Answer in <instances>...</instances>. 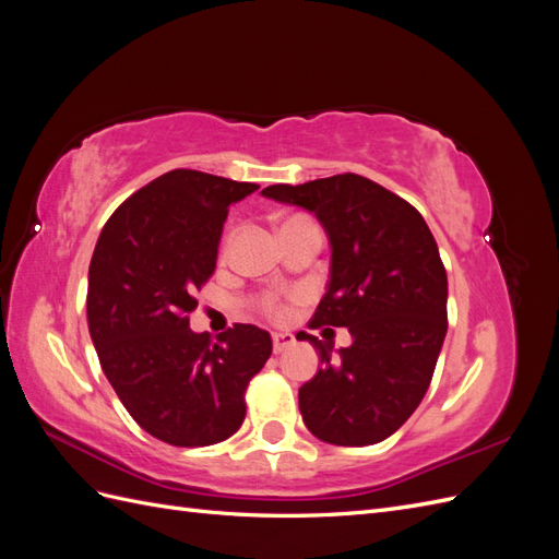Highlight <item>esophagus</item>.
<instances>
[{"instance_id":"1","label":"esophagus","mask_w":559,"mask_h":559,"mask_svg":"<svg viewBox=\"0 0 559 559\" xmlns=\"http://www.w3.org/2000/svg\"><path fill=\"white\" fill-rule=\"evenodd\" d=\"M296 343V337L292 333H273V349L275 354L284 352L286 347H292Z\"/></svg>"}]
</instances>
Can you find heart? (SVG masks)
Listing matches in <instances>:
<instances>
[{
    "mask_svg": "<svg viewBox=\"0 0 559 559\" xmlns=\"http://www.w3.org/2000/svg\"><path fill=\"white\" fill-rule=\"evenodd\" d=\"M302 218H308V216H300V214H296V216H289V218H286L284 224L302 222ZM261 310H263L265 314L273 317V319H282V317H286V306L282 302V298H277V296H263V298H261Z\"/></svg>",
    "mask_w": 559,
    "mask_h": 559,
    "instance_id": "obj_1",
    "label": "heart"
}]
</instances>
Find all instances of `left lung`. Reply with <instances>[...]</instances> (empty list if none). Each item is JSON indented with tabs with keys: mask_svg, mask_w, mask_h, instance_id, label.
<instances>
[{
	"mask_svg": "<svg viewBox=\"0 0 559 559\" xmlns=\"http://www.w3.org/2000/svg\"><path fill=\"white\" fill-rule=\"evenodd\" d=\"M312 212L331 242L329 289L310 326H347L352 345L300 331L321 359L298 389L306 427L324 443L373 445L425 399L448 333V275L421 214L361 175L261 191Z\"/></svg>",
	"mask_w": 559,
	"mask_h": 559,
	"instance_id": "obj_1",
	"label": "left lung"
}]
</instances>
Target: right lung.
<instances>
[{
    "instance_id": "right-lung-1",
    "label": "right lung",
    "mask_w": 559,
    "mask_h": 559,
    "mask_svg": "<svg viewBox=\"0 0 559 559\" xmlns=\"http://www.w3.org/2000/svg\"><path fill=\"white\" fill-rule=\"evenodd\" d=\"M257 189L173 170L132 193L99 233L86 300L93 345L126 411L163 443L202 448L238 431L247 384L273 352L259 326L235 324L218 343L189 326L228 207Z\"/></svg>"
}]
</instances>
